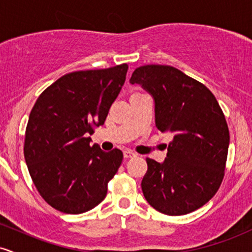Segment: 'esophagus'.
<instances>
[{
    "label": "esophagus",
    "instance_id": "obj_1",
    "mask_svg": "<svg viewBox=\"0 0 252 252\" xmlns=\"http://www.w3.org/2000/svg\"><path fill=\"white\" fill-rule=\"evenodd\" d=\"M123 156H124V158H134V156H136V154L135 153H132L131 150H124Z\"/></svg>",
    "mask_w": 252,
    "mask_h": 252
}]
</instances>
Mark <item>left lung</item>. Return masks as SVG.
Here are the masks:
<instances>
[{
	"mask_svg": "<svg viewBox=\"0 0 252 252\" xmlns=\"http://www.w3.org/2000/svg\"><path fill=\"white\" fill-rule=\"evenodd\" d=\"M130 83L142 86L154 99L156 128L173 135L163 162L147 158L148 170L141 184L144 198L168 216L198 210L220 186L230 144L216 97L172 66H141Z\"/></svg>",
	"mask_w": 252,
	"mask_h": 252,
	"instance_id": "left-lung-1",
	"label": "left lung"
}]
</instances>
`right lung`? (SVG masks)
<instances>
[{
	"label": "right lung",
	"mask_w": 252,
	"mask_h": 252,
	"mask_svg": "<svg viewBox=\"0 0 252 252\" xmlns=\"http://www.w3.org/2000/svg\"><path fill=\"white\" fill-rule=\"evenodd\" d=\"M128 65L65 74L40 94L28 118L25 160L37 192L60 212L100 204L123 160L120 149L90 146L124 82Z\"/></svg>",
	"instance_id": "right-lung-1"
}]
</instances>
